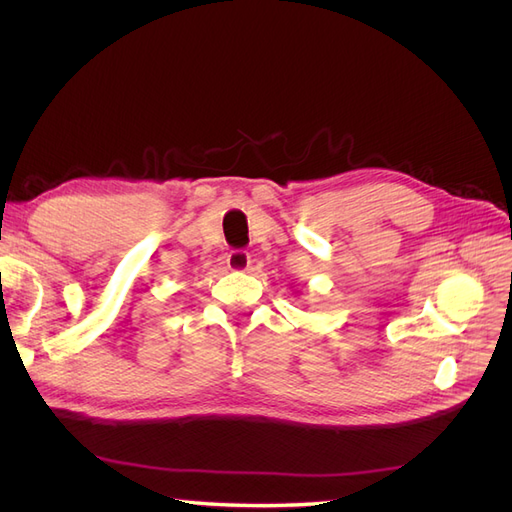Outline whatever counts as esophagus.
<instances>
[{"label": "esophagus", "instance_id": "34e87169", "mask_svg": "<svg viewBox=\"0 0 512 512\" xmlns=\"http://www.w3.org/2000/svg\"><path fill=\"white\" fill-rule=\"evenodd\" d=\"M252 265V256L245 250H232L226 258V267L230 271H247Z\"/></svg>", "mask_w": 512, "mask_h": 512}]
</instances>
